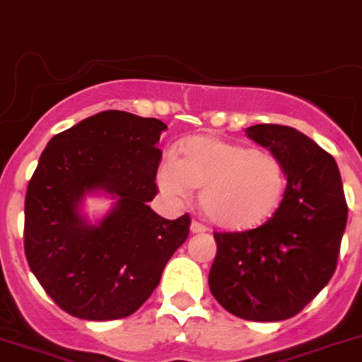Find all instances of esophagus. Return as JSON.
<instances>
[{
	"label": "esophagus",
	"instance_id": "esophagus-1",
	"mask_svg": "<svg viewBox=\"0 0 362 362\" xmlns=\"http://www.w3.org/2000/svg\"><path fill=\"white\" fill-rule=\"evenodd\" d=\"M207 230H209V227H207V225H204V223H200V221H192L191 223L192 234H205Z\"/></svg>",
	"mask_w": 362,
	"mask_h": 362
}]
</instances>
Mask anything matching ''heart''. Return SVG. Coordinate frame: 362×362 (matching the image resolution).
I'll return each mask as SVG.
<instances>
[{"mask_svg": "<svg viewBox=\"0 0 362 362\" xmlns=\"http://www.w3.org/2000/svg\"><path fill=\"white\" fill-rule=\"evenodd\" d=\"M157 184L165 198H187L202 187L200 207L223 228L255 227L275 212L286 189L284 164L269 151L246 144L192 137L158 168Z\"/></svg>", "mask_w": 362, "mask_h": 362, "instance_id": "heart-1", "label": "heart"}]
</instances>
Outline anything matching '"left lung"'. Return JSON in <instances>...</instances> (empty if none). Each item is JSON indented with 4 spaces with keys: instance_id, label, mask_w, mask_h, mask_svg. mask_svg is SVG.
<instances>
[{
    "instance_id": "obj_1",
    "label": "left lung",
    "mask_w": 362,
    "mask_h": 362,
    "mask_svg": "<svg viewBox=\"0 0 362 362\" xmlns=\"http://www.w3.org/2000/svg\"><path fill=\"white\" fill-rule=\"evenodd\" d=\"M246 134L282 162L288 187L264 225L214 232L209 288L238 318L282 322L332 279L349 207L336 160L307 135L282 124H253Z\"/></svg>"
}]
</instances>
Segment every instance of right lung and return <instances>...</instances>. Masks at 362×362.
<instances>
[{"instance_id":"obj_1","label":"right lung","mask_w":362,"mask_h":362,"mask_svg":"<svg viewBox=\"0 0 362 362\" xmlns=\"http://www.w3.org/2000/svg\"><path fill=\"white\" fill-rule=\"evenodd\" d=\"M165 124L105 110L60 132L44 148L25 200V253L53 302L82 320L127 318L160 282L189 235V214L164 219L148 205ZM109 192L117 205L98 226L79 214L87 192Z\"/></svg>"}]
</instances>
